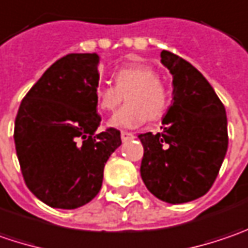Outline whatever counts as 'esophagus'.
I'll use <instances>...</instances> for the list:
<instances>
[{
	"mask_svg": "<svg viewBox=\"0 0 248 248\" xmlns=\"http://www.w3.org/2000/svg\"><path fill=\"white\" fill-rule=\"evenodd\" d=\"M121 139H122V141H129V140L135 139V136L132 135V133H129V132H122L121 133Z\"/></svg>",
	"mask_w": 248,
	"mask_h": 248,
	"instance_id": "34e87169",
	"label": "esophagus"
}]
</instances>
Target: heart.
<instances>
[{
    "label": "heart",
    "instance_id": "b5f03b06",
    "mask_svg": "<svg viewBox=\"0 0 248 248\" xmlns=\"http://www.w3.org/2000/svg\"><path fill=\"white\" fill-rule=\"evenodd\" d=\"M113 86L100 84L95 89L98 111L112 112L124 100L127 104L109 119V126L135 129L147 119L161 118L168 107V92L156 72L144 63L118 69L112 76Z\"/></svg>",
    "mask_w": 248,
    "mask_h": 248
}]
</instances>
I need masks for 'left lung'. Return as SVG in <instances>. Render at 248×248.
Returning <instances> with one entry per match:
<instances>
[{
    "mask_svg": "<svg viewBox=\"0 0 248 248\" xmlns=\"http://www.w3.org/2000/svg\"><path fill=\"white\" fill-rule=\"evenodd\" d=\"M161 62L173 78V98L162 132L139 135L140 173L156 199L183 204L204 196L218 176L228 151V119L212 86L190 62L169 51L161 52Z\"/></svg>",
    "mask_w": 248,
    "mask_h": 248,
    "instance_id": "1",
    "label": "left lung"
}]
</instances>
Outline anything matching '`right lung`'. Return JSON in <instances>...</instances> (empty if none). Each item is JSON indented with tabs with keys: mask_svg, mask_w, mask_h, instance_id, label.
Wrapping results in <instances>:
<instances>
[{
	"mask_svg": "<svg viewBox=\"0 0 248 248\" xmlns=\"http://www.w3.org/2000/svg\"><path fill=\"white\" fill-rule=\"evenodd\" d=\"M100 57L68 54L52 63L22 100L15 147L29 190L52 208L75 210L103 186L104 167L122 144L121 132L97 133Z\"/></svg>",
	"mask_w": 248,
	"mask_h": 248,
	"instance_id": "right-lung-1",
	"label": "right lung"
}]
</instances>
